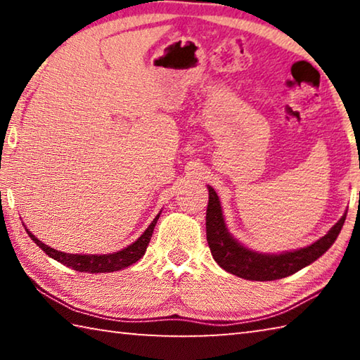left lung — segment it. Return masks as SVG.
<instances>
[{
	"mask_svg": "<svg viewBox=\"0 0 360 360\" xmlns=\"http://www.w3.org/2000/svg\"><path fill=\"white\" fill-rule=\"evenodd\" d=\"M208 192L206 240H208L212 259L225 271L251 279V281H275V279L294 275L302 268L313 264L333 245L346 219V214H343V217L327 231V235L307 248L285 251L283 254H262L245 248L229 233L217 193L212 187H208Z\"/></svg>",
	"mask_w": 360,
	"mask_h": 360,
	"instance_id": "8db88e82",
	"label": "left lung"
}]
</instances>
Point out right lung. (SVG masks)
Here are the masks:
<instances>
[{"instance_id":"obj_1","label":"right lung","mask_w":360,"mask_h":360,"mask_svg":"<svg viewBox=\"0 0 360 360\" xmlns=\"http://www.w3.org/2000/svg\"><path fill=\"white\" fill-rule=\"evenodd\" d=\"M158 217H160V212H158L154 221L150 222L149 227L146 229L144 233L139 236L135 243H131L130 246H127L125 249H122V251H117L114 254H66L44 245V243L39 241V238H36L33 233H30L28 229L25 230L30 235V238H32L49 257L60 262V264L70 266L76 271L84 273H111L124 270V268L130 266L131 264H135V262L143 257L146 249H148L150 236L154 233V227Z\"/></svg>"}]
</instances>
